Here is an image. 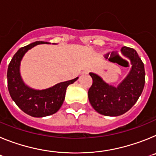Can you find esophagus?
I'll use <instances>...</instances> for the list:
<instances>
[{"label":"esophagus","mask_w":156,"mask_h":156,"mask_svg":"<svg viewBox=\"0 0 156 156\" xmlns=\"http://www.w3.org/2000/svg\"><path fill=\"white\" fill-rule=\"evenodd\" d=\"M87 72H88V71H84V73H87Z\"/></svg>","instance_id":"34e87169"}]
</instances>
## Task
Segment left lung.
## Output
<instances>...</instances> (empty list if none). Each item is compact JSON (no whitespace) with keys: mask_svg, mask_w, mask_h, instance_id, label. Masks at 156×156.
Masks as SVG:
<instances>
[{"mask_svg":"<svg viewBox=\"0 0 156 156\" xmlns=\"http://www.w3.org/2000/svg\"><path fill=\"white\" fill-rule=\"evenodd\" d=\"M122 55L129 58L131 69L117 87L109 85L97 74L90 73L93 83L88 90V98L94 109L108 116L122 115L137 102L145 83L144 63L133 48L122 47Z\"/></svg>","mask_w":156,"mask_h":156,"instance_id":"1","label":"left lung"}]
</instances>
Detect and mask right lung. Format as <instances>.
I'll return each instance as SVG.
<instances>
[{"label": "right lung", "instance_id": "right-lung-1", "mask_svg": "<svg viewBox=\"0 0 156 156\" xmlns=\"http://www.w3.org/2000/svg\"><path fill=\"white\" fill-rule=\"evenodd\" d=\"M44 44L51 43L36 41L20 48L8 65L7 73L8 91L12 100L25 113L33 117H44L57 112L63 104L68 86L78 79L76 77L71 80L59 83L44 90L34 89L25 83L20 74L22 59L30 49Z\"/></svg>", "mask_w": 156, "mask_h": 156}]
</instances>
